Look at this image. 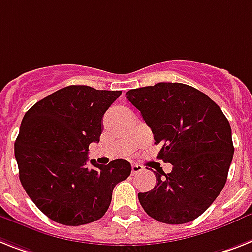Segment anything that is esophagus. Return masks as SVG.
Instances as JSON below:
<instances>
[{"label": "esophagus", "mask_w": 252, "mask_h": 252, "mask_svg": "<svg viewBox=\"0 0 252 252\" xmlns=\"http://www.w3.org/2000/svg\"><path fill=\"white\" fill-rule=\"evenodd\" d=\"M131 171H132L134 175H136V174H139L140 171H143V166L138 165V163H132V165H131Z\"/></svg>", "instance_id": "esophagus-1"}]
</instances>
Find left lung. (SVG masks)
<instances>
[{
	"label": "left lung",
	"instance_id": "obj_1",
	"mask_svg": "<svg viewBox=\"0 0 252 252\" xmlns=\"http://www.w3.org/2000/svg\"><path fill=\"white\" fill-rule=\"evenodd\" d=\"M126 95L162 144L159 159L172 165L170 174L155 172V188L139 193L141 207L161 223L192 221L225 186L234 153L229 122L215 101L188 85L159 82Z\"/></svg>",
	"mask_w": 252,
	"mask_h": 252
}]
</instances>
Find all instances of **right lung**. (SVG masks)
I'll return each instance as SVG.
<instances>
[{
	"label": "right lung",
	"mask_w": 252,
	"mask_h": 252,
	"mask_svg": "<svg viewBox=\"0 0 252 252\" xmlns=\"http://www.w3.org/2000/svg\"><path fill=\"white\" fill-rule=\"evenodd\" d=\"M122 91L72 85L37 101L23 117L15 140L19 179L34 205L64 225L93 223L107 213L112 193L131 174L114 159L97 165L87 153L99 143L103 116Z\"/></svg>",
	"instance_id": "add662e5"
}]
</instances>
